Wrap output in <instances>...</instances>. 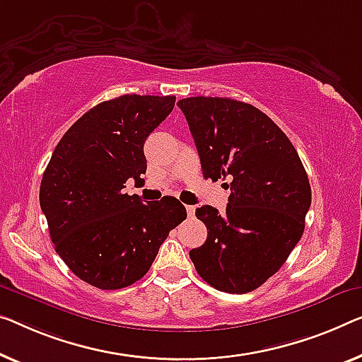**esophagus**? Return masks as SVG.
<instances>
[{
	"mask_svg": "<svg viewBox=\"0 0 362 362\" xmlns=\"http://www.w3.org/2000/svg\"><path fill=\"white\" fill-rule=\"evenodd\" d=\"M187 214H188V218H192L193 214H195V206H192V204H187Z\"/></svg>",
	"mask_w": 362,
	"mask_h": 362,
	"instance_id": "34e87169",
	"label": "esophagus"
}]
</instances>
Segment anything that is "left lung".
<instances>
[{
    "instance_id": "left-lung-1",
    "label": "left lung",
    "mask_w": 362,
    "mask_h": 362,
    "mask_svg": "<svg viewBox=\"0 0 362 362\" xmlns=\"http://www.w3.org/2000/svg\"><path fill=\"white\" fill-rule=\"evenodd\" d=\"M195 139L203 175L228 180L224 213L197 208L208 229L190 250L197 272L213 288L244 294L272 278L304 233L312 193L298 151L257 107L223 97L177 102Z\"/></svg>"
}]
</instances>
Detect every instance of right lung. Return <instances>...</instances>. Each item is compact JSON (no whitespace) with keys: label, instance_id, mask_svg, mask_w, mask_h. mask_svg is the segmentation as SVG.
Wrapping results in <instances>:
<instances>
[{"label":"right lung","instance_id":"right-lung-1","mask_svg":"<svg viewBox=\"0 0 362 362\" xmlns=\"http://www.w3.org/2000/svg\"><path fill=\"white\" fill-rule=\"evenodd\" d=\"M174 95L127 94L100 102L63 134L40 183L55 250L79 279L122 289L141 279L167 235L187 218L174 197L143 203L123 192L146 174L144 141Z\"/></svg>","mask_w":362,"mask_h":362}]
</instances>
